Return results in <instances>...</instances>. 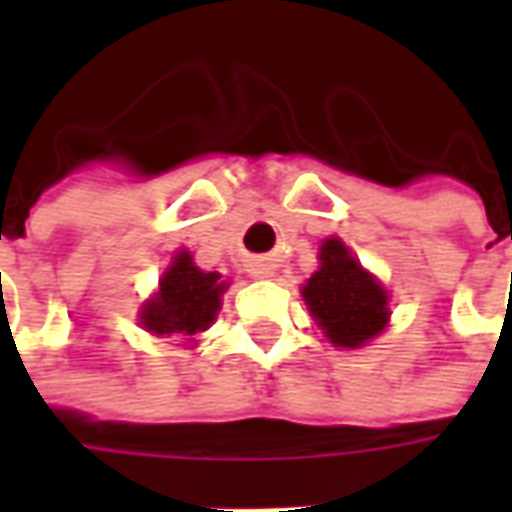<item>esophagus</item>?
<instances>
[{"label":"esophagus","instance_id":"obj_1","mask_svg":"<svg viewBox=\"0 0 512 512\" xmlns=\"http://www.w3.org/2000/svg\"><path fill=\"white\" fill-rule=\"evenodd\" d=\"M271 274H274V266H271V263H266V260H257L255 266H252V277L266 279V277H271Z\"/></svg>","mask_w":512,"mask_h":512}]
</instances>
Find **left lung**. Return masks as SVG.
Returning a JSON list of instances; mask_svg holds the SVG:
<instances>
[{"label":"left lung","mask_w":512,"mask_h":512,"mask_svg":"<svg viewBox=\"0 0 512 512\" xmlns=\"http://www.w3.org/2000/svg\"><path fill=\"white\" fill-rule=\"evenodd\" d=\"M318 260L321 268L307 279L301 296L337 348H362L386 329L389 296L340 238H326Z\"/></svg>","instance_id":"8db88e82"}]
</instances>
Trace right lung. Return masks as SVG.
I'll return each mask as SVG.
<instances>
[{
    "label": "right lung",
    "instance_id": "right-lung-1",
    "mask_svg": "<svg viewBox=\"0 0 512 512\" xmlns=\"http://www.w3.org/2000/svg\"><path fill=\"white\" fill-rule=\"evenodd\" d=\"M227 282L216 271L194 266L189 252H178L158 282V293L142 304L139 323L156 337H186L205 332L222 307Z\"/></svg>",
    "mask_w": 512,
    "mask_h": 512
}]
</instances>
